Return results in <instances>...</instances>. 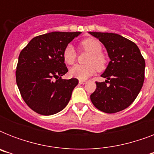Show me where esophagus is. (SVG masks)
Returning a JSON list of instances; mask_svg holds the SVG:
<instances>
[{
	"mask_svg": "<svg viewBox=\"0 0 154 154\" xmlns=\"http://www.w3.org/2000/svg\"><path fill=\"white\" fill-rule=\"evenodd\" d=\"M86 81H82V80H80L79 81V84L80 85H85L86 83Z\"/></svg>",
	"mask_w": 154,
	"mask_h": 154,
	"instance_id": "esophagus-1",
	"label": "esophagus"
}]
</instances>
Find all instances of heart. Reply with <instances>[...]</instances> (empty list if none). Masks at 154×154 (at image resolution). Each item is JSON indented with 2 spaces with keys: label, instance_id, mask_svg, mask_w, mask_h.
<instances>
[{
  "label": "heart",
  "instance_id": "b5f03b06",
  "mask_svg": "<svg viewBox=\"0 0 154 154\" xmlns=\"http://www.w3.org/2000/svg\"><path fill=\"white\" fill-rule=\"evenodd\" d=\"M80 48L90 53L86 60L87 65H76L69 70V75L79 80H86L94 75L97 70L102 71L107 65V58L102 53V46L98 40L87 38L80 43ZM63 60L67 65L74 64L77 60V53L72 45H69L63 51Z\"/></svg>",
  "mask_w": 154,
  "mask_h": 154
}]
</instances>
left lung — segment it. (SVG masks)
Masks as SVG:
<instances>
[{
    "label": "left lung",
    "mask_w": 154,
    "mask_h": 154,
    "mask_svg": "<svg viewBox=\"0 0 154 154\" xmlns=\"http://www.w3.org/2000/svg\"><path fill=\"white\" fill-rule=\"evenodd\" d=\"M104 45L110 61L101 77L105 82H96L90 95L97 109L114 113L126 109L136 99L145 79V59L134 42L112 32H89Z\"/></svg>",
    "instance_id": "1"
}]
</instances>
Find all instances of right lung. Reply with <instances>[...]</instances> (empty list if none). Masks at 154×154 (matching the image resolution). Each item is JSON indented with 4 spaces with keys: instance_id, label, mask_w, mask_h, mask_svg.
<instances>
[{
    "instance_id": "right-lung-1",
    "label": "right lung",
    "mask_w": 154,
    "mask_h": 154,
    "mask_svg": "<svg viewBox=\"0 0 154 154\" xmlns=\"http://www.w3.org/2000/svg\"><path fill=\"white\" fill-rule=\"evenodd\" d=\"M81 32H52L32 38L20 52L16 81L23 100L42 115H53L68 105L77 78L61 77L68 72L63 51Z\"/></svg>"
}]
</instances>
